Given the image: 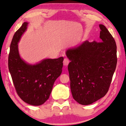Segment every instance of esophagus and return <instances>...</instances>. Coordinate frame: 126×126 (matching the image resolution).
Listing matches in <instances>:
<instances>
[{
  "instance_id": "obj_1",
  "label": "esophagus",
  "mask_w": 126,
  "mask_h": 126,
  "mask_svg": "<svg viewBox=\"0 0 126 126\" xmlns=\"http://www.w3.org/2000/svg\"><path fill=\"white\" fill-rule=\"evenodd\" d=\"M69 63V60L68 58H64L63 61V64L65 66H67Z\"/></svg>"
}]
</instances>
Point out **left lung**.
<instances>
[{"instance_id": "obj_1", "label": "left lung", "mask_w": 126, "mask_h": 126, "mask_svg": "<svg viewBox=\"0 0 126 126\" xmlns=\"http://www.w3.org/2000/svg\"><path fill=\"white\" fill-rule=\"evenodd\" d=\"M101 42L85 40L66 51L74 99L89 105L101 99L109 89L116 68L117 46L104 25L99 24Z\"/></svg>"}]
</instances>
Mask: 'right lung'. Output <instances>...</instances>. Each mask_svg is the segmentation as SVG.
I'll return each instance as SVG.
<instances>
[{"mask_svg": "<svg viewBox=\"0 0 126 126\" xmlns=\"http://www.w3.org/2000/svg\"><path fill=\"white\" fill-rule=\"evenodd\" d=\"M24 22L14 34L10 47L8 67L15 88L23 101L32 106H40L48 99L55 80L62 73L63 57L43 59L36 64H29L21 58L18 44L26 31Z\"/></svg>", "mask_w": 126, "mask_h": 126, "instance_id": "obj_1", "label": "right lung"}]
</instances>
